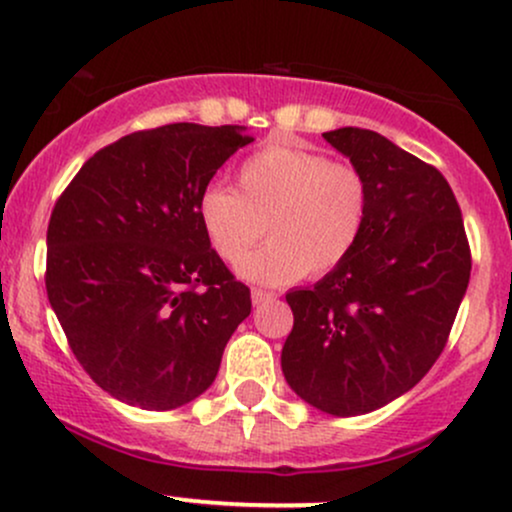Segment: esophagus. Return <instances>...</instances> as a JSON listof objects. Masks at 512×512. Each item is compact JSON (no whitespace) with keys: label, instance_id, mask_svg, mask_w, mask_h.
I'll list each match as a JSON object with an SVG mask.
<instances>
[{"label":"esophagus","instance_id":"esophagus-1","mask_svg":"<svg viewBox=\"0 0 512 512\" xmlns=\"http://www.w3.org/2000/svg\"><path fill=\"white\" fill-rule=\"evenodd\" d=\"M250 298H252V305H262V303H269V301H274V293H269V291H262V289H252Z\"/></svg>","mask_w":512,"mask_h":512}]
</instances>
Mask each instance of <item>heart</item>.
<instances>
[{"mask_svg":"<svg viewBox=\"0 0 512 512\" xmlns=\"http://www.w3.org/2000/svg\"><path fill=\"white\" fill-rule=\"evenodd\" d=\"M370 192L351 163L272 142L238 168V192L209 185L197 216L211 250L238 262L262 233L269 243L238 264L243 279L281 286L344 264L366 231Z\"/></svg>","mask_w":512,"mask_h":512,"instance_id":"obj_1","label":"heart"}]
</instances>
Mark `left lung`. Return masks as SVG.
<instances>
[{
  "instance_id": "1",
  "label": "left lung",
  "mask_w": 512,
  "mask_h": 512,
  "mask_svg": "<svg viewBox=\"0 0 512 512\" xmlns=\"http://www.w3.org/2000/svg\"><path fill=\"white\" fill-rule=\"evenodd\" d=\"M322 137L368 182L366 231L344 264L286 293V383L310 407L358 416L402 397L443 351L472 272L448 180L361 127Z\"/></svg>"
}]
</instances>
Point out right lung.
Masks as SVG:
<instances>
[{
	"label": "right lung",
	"instance_id": "1",
	"mask_svg": "<svg viewBox=\"0 0 512 512\" xmlns=\"http://www.w3.org/2000/svg\"><path fill=\"white\" fill-rule=\"evenodd\" d=\"M252 137L195 122L91 156L57 199L45 289L76 361L120 402L178 409L209 390L250 315V289L211 250L197 202Z\"/></svg>",
	"mask_w": 512,
	"mask_h": 512
}]
</instances>
